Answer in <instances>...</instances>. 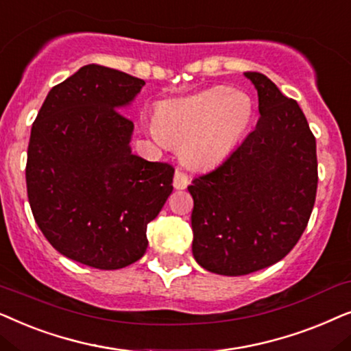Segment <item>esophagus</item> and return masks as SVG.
<instances>
[{
    "label": "esophagus",
    "mask_w": 351,
    "mask_h": 351,
    "mask_svg": "<svg viewBox=\"0 0 351 351\" xmlns=\"http://www.w3.org/2000/svg\"><path fill=\"white\" fill-rule=\"evenodd\" d=\"M188 184H189L188 175L181 170H176L175 176H173V186H175V189H184L188 188Z\"/></svg>",
    "instance_id": "esophagus-1"
}]
</instances>
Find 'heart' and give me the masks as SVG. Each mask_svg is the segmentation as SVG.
<instances>
[{
    "instance_id": "1",
    "label": "heart",
    "mask_w": 351,
    "mask_h": 351,
    "mask_svg": "<svg viewBox=\"0 0 351 351\" xmlns=\"http://www.w3.org/2000/svg\"><path fill=\"white\" fill-rule=\"evenodd\" d=\"M254 117L249 95L215 86L157 109L151 133L160 144H181V157L200 170L223 163L245 136Z\"/></svg>"
}]
</instances>
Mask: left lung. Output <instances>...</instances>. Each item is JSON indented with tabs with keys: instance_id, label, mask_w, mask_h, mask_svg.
Returning a JSON list of instances; mask_svg holds the SVG:
<instances>
[{
	"instance_id": "1",
	"label": "left lung",
	"mask_w": 351,
	"mask_h": 351,
	"mask_svg": "<svg viewBox=\"0 0 351 351\" xmlns=\"http://www.w3.org/2000/svg\"><path fill=\"white\" fill-rule=\"evenodd\" d=\"M244 75L258 93V123L221 165L188 186L193 255L223 276L282 260L305 231L317 188L316 139L300 106L266 75Z\"/></svg>"
}]
</instances>
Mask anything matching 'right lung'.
<instances>
[{"instance_id": "right-lung-1", "label": "right lung", "mask_w": 351, "mask_h": 351, "mask_svg": "<svg viewBox=\"0 0 351 351\" xmlns=\"http://www.w3.org/2000/svg\"><path fill=\"white\" fill-rule=\"evenodd\" d=\"M146 85L90 64L48 93L27 151L32 213L59 254L119 269L147 249V223L173 191V167L132 152L134 125L121 114Z\"/></svg>"}]
</instances>
